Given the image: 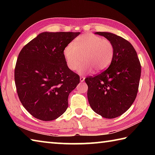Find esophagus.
I'll list each match as a JSON object with an SVG mask.
<instances>
[{
  "label": "esophagus",
  "instance_id": "obj_1",
  "mask_svg": "<svg viewBox=\"0 0 155 155\" xmlns=\"http://www.w3.org/2000/svg\"><path fill=\"white\" fill-rule=\"evenodd\" d=\"M84 80H85V77H83V76H81V77H80V81H81V82H83Z\"/></svg>",
  "mask_w": 155,
  "mask_h": 155
}]
</instances>
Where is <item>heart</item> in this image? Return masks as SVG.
Segmentation results:
<instances>
[{"mask_svg":"<svg viewBox=\"0 0 155 155\" xmlns=\"http://www.w3.org/2000/svg\"><path fill=\"white\" fill-rule=\"evenodd\" d=\"M114 46L108 40L92 33H85L76 39L74 44L65 46L64 55L68 67L77 70L84 61L78 72H101L109 67L114 57Z\"/></svg>","mask_w":155,"mask_h":155,"instance_id":"obj_1","label":"heart"}]
</instances>
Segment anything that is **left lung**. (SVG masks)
<instances>
[{"label":"left lung","mask_w":155,"mask_h":155,"mask_svg":"<svg viewBox=\"0 0 155 155\" xmlns=\"http://www.w3.org/2000/svg\"><path fill=\"white\" fill-rule=\"evenodd\" d=\"M114 46L111 64L101 74L86 78L87 98L97 114L112 119L122 115L135 101L141 77L137 54L129 41L109 32H96Z\"/></svg>","instance_id":"left-lung-1"}]
</instances>
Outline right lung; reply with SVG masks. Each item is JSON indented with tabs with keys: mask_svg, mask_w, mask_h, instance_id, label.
<instances>
[{
	"mask_svg": "<svg viewBox=\"0 0 155 155\" xmlns=\"http://www.w3.org/2000/svg\"><path fill=\"white\" fill-rule=\"evenodd\" d=\"M80 32H43L18 54L14 78L21 103L30 114L51 121L66 111L68 96L80 82L69 69L64 51Z\"/></svg>",
	"mask_w": 155,
	"mask_h": 155,
	"instance_id": "add662e5",
	"label": "right lung"
}]
</instances>
